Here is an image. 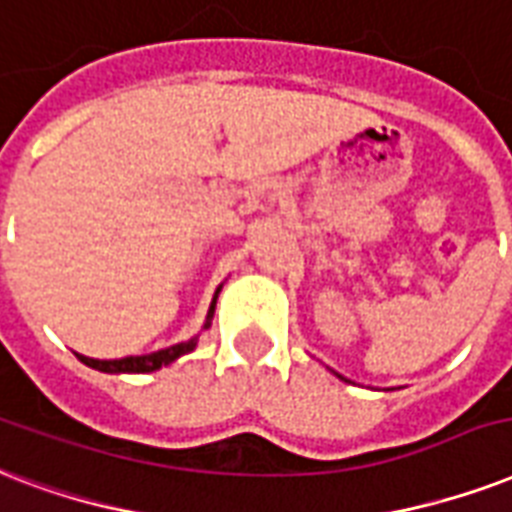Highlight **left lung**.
<instances>
[{"instance_id": "left-lung-1", "label": "left lung", "mask_w": 512, "mask_h": 512, "mask_svg": "<svg viewBox=\"0 0 512 512\" xmlns=\"http://www.w3.org/2000/svg\"><path fill=\"white\" fill-rule=\"evenodd\" d=\"M336 376H339V374H336ZM339 379H344V376H339Z\"/></svg>"}]
</instances>
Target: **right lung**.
Here are the masks:
<instances>
[{
	"label": "right lung",
	"instance_id": "1",
	"mask_svg": "<svg viewBox=\"0 0 512 512\" xmlns=\"http://www.w3.org/2000/svg\"><path fill=\"white\" fill-rule=\"evenodd\" d=\"M221 288H224V285H219L216 293H213L211 310H208V318H205V326L202 328H211L213 312H216V299H219ZM197 339H200V334L192 336L189 342L173 344V347H168V350L149 352V355H130V358H120V360H95V358H85V355H77V358L82 360L85 366L95 368V371H104V374H149V371H160L162 366H170V363L181 358V355H189V352L197 347Z\"/></svg>",
	"mask_w": 512,
	"mask_h": 512
}]
</instances>
